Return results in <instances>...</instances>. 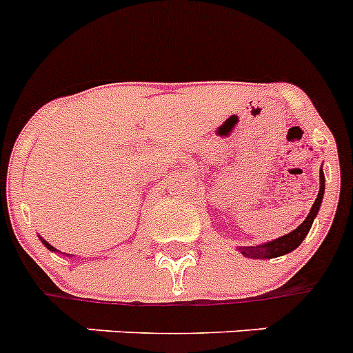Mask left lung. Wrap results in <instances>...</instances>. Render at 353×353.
I'll use <instances>...</instances> for the list:
<instances>
[{"label":"left lung","mask_w":353,"mask_h":353,"mask_svg":"<svg viewBox=\"0 0 353 353\" xmlns=\"http://www.w3.org/2000/svg\"><path fill=\"white\" fill-rule=\"evenodd\" d=\"M323 196H325V174H323V165H321L319 170V194H317L316 201L312 205L310 214L306 216V219L297 226L296 230L288 232L285 236L277 237V239H272V241L261 243L256 246H239L237 252H241L245 257H250V259H274V257H281L285 254H290L297 248V246L303 243L308 232H310L312 225H314V219L319 214L321 203H323Z\"/></svg>","instance_id":"1"}]
</instances>
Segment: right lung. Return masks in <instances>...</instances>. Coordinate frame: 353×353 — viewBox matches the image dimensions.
<instances>
[{
	"label": "right lung",
	"mask_w": 353,
	"mask_h": 353,
	"mask_svg": "<svg viewBox=\"0 0 353 353\" xmlns=\"http://www.w3.org/2000/svg\"><path fill=\"white\" fill-rule=\"evenodd\" d=\"M39 239H41V243H43V245L47 246V248H48V250H50V252H59V250H56V248H54V246L50 245V243H47V241H45V239H43V237H39ZM65 256L72 257V254H65Z\"/></svg>",
	"instance_id": "right-lung-1"
}]
</instances>
